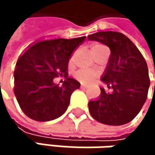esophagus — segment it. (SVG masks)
<instances>
[{"mask_svg": "<svg viewBox=\"0 0 155 155\" xmlns=\"http://www.w3.org/2000/svg\"><path fill=\"white\" fill-rule=\"evenodd\" d=\"M81 89H86V85L83 84V83H81Z\"/></svg>", "mask_w": 155, "mask_h": 155, "instance_id": "1", "label": "esophagus"}]
</instances>
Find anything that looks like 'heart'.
Masks as SVG:
<instances>
[{
  "instance_id": "1",
  "label": "heart",
  "mask_w": 155,
  "mask_h": 155,
  "mask_svg": "<svg viewBox=\"0 0 155 155\" xmlns=\"http://www.w3.org/2000/svg\"><path fill=\"white\" fill-rule=\"evenodd\" d=\"M102 47H105L101 43H93L92 46H91V50H92V53L102 48ZM70 61L72 62L73 61V57L70 59ZM75 76L77 79H79L80 81H83V82H89L91 81L93 78H94V74L91 71H88V70H84V69H80L78 70L77 72L75 73Z\"/></svg>"
}]
</instances>
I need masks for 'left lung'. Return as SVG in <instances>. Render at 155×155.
Listing matches in <instances>:
<instances>
[{"mask_svg": "<svg viewBox=\"0 0 155 155\" xmlns=\"http://www.w3.org/2000/svg\"><path fill=\"white\" fill-rule=\"evenodd\" d=\"M88 38L100 41L110 49L108 63L101 79L113 90L107 93L101 88L99 98L88 104L90 113L105 125L127 124L136 117L147 99L150 79L145 59L136 45L120 32L99 31L89 35Z\"/></svg>", "mask_w": 155, "mask_h": 155, "instance_id": "8db88e82", "label": "left lung"}]
</instances>
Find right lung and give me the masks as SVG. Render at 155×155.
<instances>
[{
	"instance_id": "1",
	"label": "right lung",
	"mask_w": 155,
	"mask_h": 155,
	"mask_svg": "<svg viewBox=\"0 0 155 155\" xmlns=\"http://www.w3.org/2000/svg\"><path fill=\"white\" fill-rule=\"evenodd\" d=\"M85 36L41 39L19 55L14 70V94L21 110L33 120L45 122L61 117L80 82L68 76L69 58ZM63 76L62 85L54 78Z\"/></svg>"
}]
</instances>
